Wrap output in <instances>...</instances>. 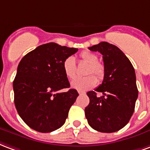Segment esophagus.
Instances as JSON below:
<instances>
[{"instance_id": "obj_1", "label": "esophagus", "mask_w": 150, "mask_h": 150, "mask_svg": "<svg viewBox=\"0 0 150 150\" xmlns=\"http://www.w3.org/2000/svg\"><path fill=\"white\" fill-rule=\"evenodd\" d=\"M78 93H79L80 95L86 94V92H84V91H81V90H78Z\"/></svg>"}]
</instances>
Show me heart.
I'll list each match as a JSON object with an SVG mask.
<instances>
[{"instance_id": "obj_1", "label": "heart", "mask_w": 150, "mask_h": 150, "mask_svg": "<svg viewBox=\"0 0 150 150\" xmlns=\"http://www.w3.org/2000/svg\"><path fill=\"white\" fill-rule=\"evenodd\" d=\"M80 58L83 62L88 64L86 71V75L94 74L100 81L105 76V67L100 62H98V57L97 54L89 51H84L81 53ZM63 70L69 79H73L76 76V62L73 57H68L63 62ZM97 85V79L94 76L89 75L85 77H77L71 82V87L77 90L86 91L93 88Z\"/></svg>"}]
</instances>
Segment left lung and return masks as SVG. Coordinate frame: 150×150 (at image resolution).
<instances>
[{
	"instance_id": "1",
	"label": "left lung",
	"mask_w": 150,
	"mask_h": 150,
	"mask_svg": "<svg viewBox=\"0 0 150 150\" xmlns=\"http://www.w3.org/2000/svg\"><path fill=\"white\" fill-rule=\"evenodd\" d=\"M88 50L102 54L105 76L95 91L87 93L86 119L95 130L113 133L125 126L134 112L138 96L135 70L124 52L112 44L103 41ZM96 91L103 95L98 98Z\"/></svg>"
}]
</instances>
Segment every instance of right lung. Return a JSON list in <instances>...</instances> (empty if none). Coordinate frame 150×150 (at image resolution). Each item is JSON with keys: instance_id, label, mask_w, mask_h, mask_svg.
I'll return each instance as SVG.
<instances>
[{"instance_id": "right-lung-1", "label": "right lung", "mask_w": 150, "mask_h": 150, "mask_svg": "<svg viewBox=\"0 0 150 150\" xmlns=\"http://www.w3.org/2000/svg\"><path fill=\"white\" fill-rule=\"evenodd\" d=\"M77 50L50 42L21 60L13 84L14 103L20 117L33 129L50 133L64 124L79 94L74 88L58 93L70 87L63 62Z\"/></svg>"}]
</instances>
